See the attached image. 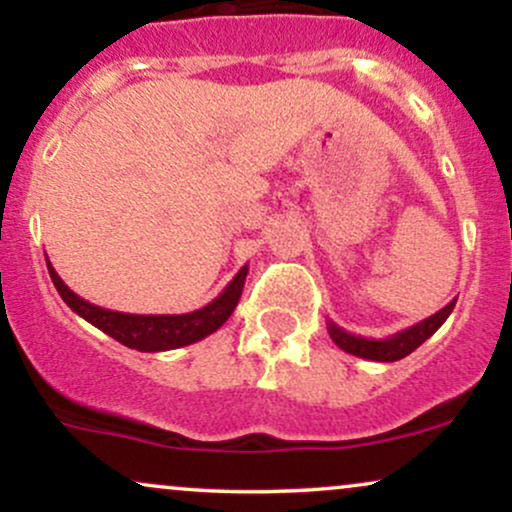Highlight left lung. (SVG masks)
<instances>
[{"mask_svg": "<svg viewBox=\"0 0 512 512\" xmlns=\"http://www.w3.org/2000/svg\"><path fill=\"white\" fill-rule=\"evenodd\" d=\"M455 303L457 298H452V301L445 305V308H440L436 315L426 317V320L416 322V325H411L407 330L397 334H390V337L385 339H368V337H361V334H351L342 330L339 325H334L332 320H327V332H330L332 342L337 344L339 349H344L346 354L368 358V361L392 363V361H399V358L409 356L411 351L419 349L431 334H436L438 327L450 317Z\"/></svg>", "mask_w": 512, "mask_h": 512, "instance_id": "left-lung-1", "label": "left lung"}]
</instances>
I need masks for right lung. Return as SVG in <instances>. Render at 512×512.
Here are the masks:
<instances>
[{"mask_svg": "<svg viewBox=\"0 0 512 512\" xmlns=\"http://www.w3.org/2000/svg\"><path fill=\"white\" fill-rule=\"evenodd\" d=\"M48 272L57 293L62 296V301L67 303L76 315L84 317L86 322H91L93 327H98V330L108 334V337H113L120 344L137 351H168L180 349V346L187 344H195L199 339L209 337L211 332L219 330L223 322L231 317L240 301V293H243L245 276H248V264L233 276L231 284H228L214 301L185 315H132L101 308V305H93L84 301L81 296H76V293L60 279V274L55 272L50 260Z\"/></svg>", "mask_w": 512, "mask_h": 512, "instance_id": "right-lung-1", "label": "right lung"}]
</instances>
